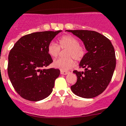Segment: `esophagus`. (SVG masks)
Returning <instances> with one entry per match:
<instances>
[{
    "label": "esophagus",
    "mask_w": 126,
    "mask_h": 126,
    "mask_svg": "<svg viewBox=\"0 0 126 126\" xmlns=\"http://www.w3.org/2000/svg\"><path fill=\"white\" fill-rule=\"evenodd\" d=\"M69 72H67V71H65V70H61V74L62 75H66L68 74Z\"/></svg>",
    "instance_id": "1"
}]
</instances>
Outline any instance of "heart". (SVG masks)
<instances>
[{
  "label": "heart",
  "instance_id": "b5f03b06",
  "mask_svg": "<svg viewBox=\"0 0 126 126\" xmlns=\"http://www.w3.org/2000/svg\"><path fill=\"white\" fill-rule=\"evenodd\" d=\"M58 46L54 42H50L47 47L48 54L51 57L56 58L60 53V48L65 49L64 54L66 57L59 58L53 61V66L55 68L61 70H66L74 66L75 60L80 61L84 58L86 54V49L84 46L79 44L77 38L72 35H66L61 37L58 40Z\"/></svg>",
  "mask_w": 126,
  "mask_h": 126
}]
</instances>
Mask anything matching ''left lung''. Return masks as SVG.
<instances>
[{
	"mask_svg": "<svg viewBox=\"0 0 126 126\" xmlns=\"http://www.w3.org/2000/svg\"><path fill=\"white\" fill-rule=\"evenodd\" d=\"M81 39L88 51L79 63L84 72L74 70L78 78L71 86L72 92L79 97L90 99L106 90L111 80L116 58L110 40L101 34L88 30H66Z\"/></svg>",
	"mask_w": 126,
	"mask_h": 126,
	"instance_id": "1",
	"label": "left lung"
}]
</instances>
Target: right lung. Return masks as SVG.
<instances>
[{"label":"right lung","instance_id":"add662e5","mask_svg":"<svg viewBox=\"0 0 126 126\" xmlns=\"http://www.w3.org/2000/svg\"><path fill=\"white\" fill-rule=\"evenodd\" d=\"M61 31H42L22 36L9 52L7 73L16 92L24 99L39 101L52 92L60 70L44 69L52 63L47 47Z\"/></svg>","mask_w":126,"mask_h":126}]
</instances>
